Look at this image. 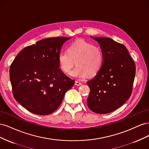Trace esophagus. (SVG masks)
Here are the masks:
<instances>
[{
	"mask_svg": "<svg viewBox=\"0 0 149 149\" xmlns=\"http://www.w3.org/2000/svg\"><path fill=\"white\" fill-rule=\"evenodd\" d=\"M75 85H76V86H80V85H81L82 84V83H81V82H79V81H75Z\"/></svg>",
	"mask_w": 149,
	"mask_h": 149,
	"instance_id": "34e87169",
	"label": "esophagus"
}]
</instances>
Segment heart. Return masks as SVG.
Returning <instances> with one entry per match:
<instances>
[{
    "instance_id": "heart-1",
    "label": "heart",
    "mask_w": 149,
    "mask_h": 149,
    "mask_svg": "<svg viewBox=\"0 0 149 149\" xmlns=\"http://www.w3.org/2000/svg\"><path fill=\"white\" fill-rule=\"evenodd\" d=\"M104 61L103 52L101 47L93 45L83 39L71 43L68 52H61L58 55V61L60 68L65 73L76 78H84L89 75H96L101 69Z\"/></svg>"
}]
</instances>
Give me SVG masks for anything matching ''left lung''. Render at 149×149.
I'll return each mask as SVG.
<instances>
[{"instance_id": "left-lung-1", "label": "left lung", "mask_w": 149, "mask_h": 149, "mask_svg": "<svg viewBox=\"0 0 149 149\" xmlns=\"http://www.w3.org/2000/svg\"><path fill=\"white\" fill-rule=\"evenodd\" d=\"M91 38L100 45L104 61L100 71L87 81L90 88L87 104L96 113H109L131 95L136 65L123 44L110 38Z\"/></svg>"}]
</instances>
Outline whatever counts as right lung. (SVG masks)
I'll return each mask as SVG.
<instances>
[{
  "label": "right lung",
  "mask_w": 149,
  "mask_h": 149,
  "mask_svg": "<svg viewBox=\"0 0 149 149\" xmlns=\"http://www.w3.org/2000/svg\"><path fill=\"white\" fill-rule=\"evenodd\" d=\"M71 37L48 38L25 47L10 68V79L15 100L35 114H52L60 106L74 81L59 68L58 55Z\"/></svg>",
  "instance_id": "1"
}]
</instances>
